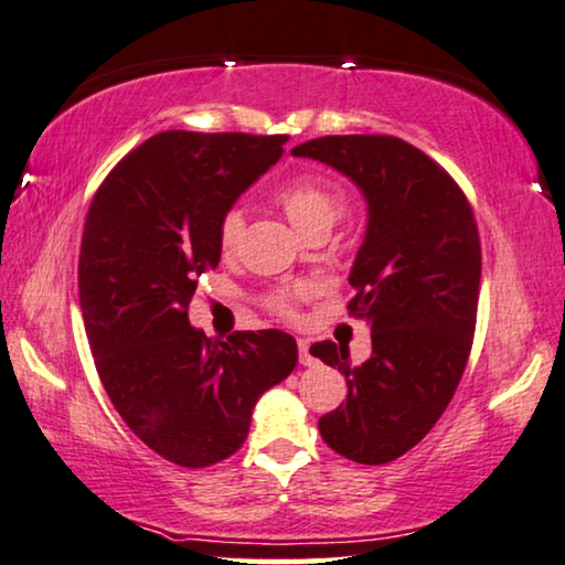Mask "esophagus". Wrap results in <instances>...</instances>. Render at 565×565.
<instances>
[{"label": "esophagus", "mask_w": 565, "mask_h": 565, "mask_svg": "<svg viewBox=\"0 0 565 565\" xmlns=\"http://www.w3.org/2000/svg\"><path fill=\"white\" fill-rule=\"evenodd\" d=\"M297 348H299V363L301 365H312L315 363V359H312V353H309V343L307 340H297Z\"/></svg>", "instance_id": "34e87169"}]
</instances>
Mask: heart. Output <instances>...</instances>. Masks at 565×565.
Masks as SVG:
<instances>
[{"instance_id": "1", "label": "heart", "mask_w": 565, "mask_h": 565, "mask_svg": "<svg viewBox=\"0 0 565 565\" xmlns=\"http://www.w3.org/2000/svg\"><path fill=\"white\" fill-rule=\"evenodd\" d=\"M276 200L284 206L286 217L294 222L299 233L309 235L312 230L332 227L340 220V214L348 206L345 189L328 177L320 173H299L286 181V184L276 192ZM245 230V217L241 210H227L220 217L217 225V245L220 250L230 256L241 243ZM307 297V286L294 284L276 289L266 297V307L281 317H291L297 309V301Z\"/></svg>"}]
</instances>
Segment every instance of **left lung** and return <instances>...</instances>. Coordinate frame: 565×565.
Instances as JSON below:
<instances>
[{
  "label": "left lung",
  "mask_w": 565,
  "mask_h": 565,
  "mask_svg": "<svg viewBox=\"0 0 565 565\" xmlns=\"http://www.w3.org/2000/svg\"><path fill=\"white\" fill-rule=\"evenodd\" d=\"M291 153L345 173L369 204L348 312L369 322L373 353L351 365L330 340L309 353L348 381L345 402L320 417L322 440L355 463H388L433 430L463 376L481 284L473 210L448 171L394 135H324Z\"/></svg>",
  "instance_id": "8db88e82"
}]
</instances>
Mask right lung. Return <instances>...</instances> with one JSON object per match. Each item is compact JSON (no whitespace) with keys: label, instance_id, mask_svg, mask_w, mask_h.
Segmentation results:
<instances>
[{"label":"right lung","instance_id":"right-lung-1","mask_svg":"<svg viewBox=\"0 0 565 565\" xmlns=\"http://www.w3.org/2000/svg\"><path fill=\"white\" fill-rule=\"evenodd\" d=\"M286 140L158 132L109 171L86 214L78 301L99 379L127 427L177 466L233 456L258 396L297 365L281 330L220 340L189 324L200 276L220 264V217Z\"/></svg>","mask_w":565,"mask_h":565}]
</instances>
